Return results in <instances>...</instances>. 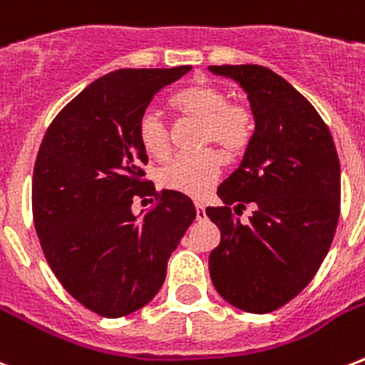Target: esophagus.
Here are the masks:
<instances>
[{"mask_svg":"<svg viewBox=\"0 0 365 365\" xmlns=\"http://www.w3.org/2000/svg\"><path fill=\"white\" fill-rule=\"evenodd\" d=\"M195 208H197V220L207 218V214H205V205H202V202H195Z\"/></svg>","mask_w":365,"mask_h":365,"instance_id":"esophagus-1","label":"esophagus"}]
</instances>
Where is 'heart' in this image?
Here are the masks:
<instances>
[{
    "label": "heart",
    "instance_id": "obj_1",
    "mask_svg": "<svg viewBox=\"0 0 365 365\" xmlns=\"http://www.w3.org/2000/svg\"><path fill=\"white\" fill-rule=\"evenodd\" d=\"M170 107L180 115L202 122L201 145H216L227 157H241L255 139L257 118L249 105L230 101L226 90L210 82H195L170 97ZM138 141L151 158H164L170 153V132L155 110L141 113L138 120ZM224 157L216 149L176 155L157 172V182L166 189L201 197L218 182Z\"/></svg>",
    "mask_w": 365,
    "mask_h": 365
}]
</instances>
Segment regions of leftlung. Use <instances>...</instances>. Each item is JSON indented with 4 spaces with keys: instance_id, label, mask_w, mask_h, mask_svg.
<instances>
[{
    "instance_id": "obj_1",
    "label": "left lung",
    "mask_w": 365,
    "mask_h": 365,
    "mask_svg": "<svg viewBox=\"0 0 365 365\" xmlns=\"http://www.w3.org/2000/svg\"><path fill=\"white\" fill-rule=\"evenodd\" d=\"M243 86L257 118L243 163L218 187L208 268L220 297L250 314L293 300L324 262L341 214V166L327 124L304 96L260 65L210 66ZM255 207L249 225L232 216Z\"/></svg>"
}]
</instances>
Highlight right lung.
I'll return each instance as SVG.
<instances>
[{
  "mask_svg": "<svg viewBox=\"0 0 365 365\" xmlns=\"http://www.w3.org/2000/svg\"><path fill=\"white\" fill-rule=\"evenodd\" d=\"M120 68L91 82L53 118L32 178V214L41 250L61 285L103 318L135 312L163 287L166 264L197 216L187 195L157 191L138 120L153 96L187 74ZM155 196L141 219L137 197Z\"/></svg>",
  "mask_w": 365,
  "mask_h": 365,
  "instance_id": "obj_1",
  "label": "right lung"
}]
</instances>
